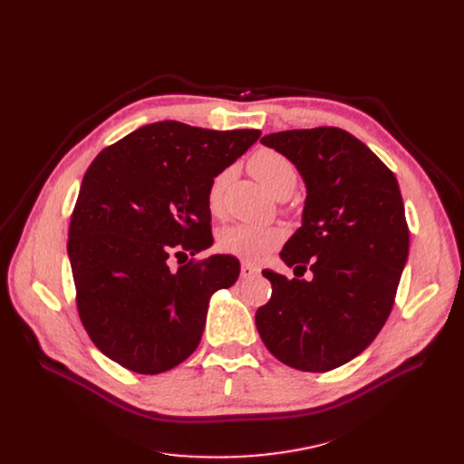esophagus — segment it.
Wrapping results in <instances>:
<instances>
[{"instance_id": "esophagus-1", "label": "esophagus", "mask_w": 464, "mask_h": 464, "mask_svg": "<svg viewBox=\"0 0 464 464\" xmlns=\"http://www.w3.org/2000/svg\"><path fill=\"white\" fill-rule=\"evenodd\" d=\"M259 275V266L252 265V263H242L240 266V276L242 278H254Z\"/></svg>"}]
</instances>
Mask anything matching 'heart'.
<instances>
[{
  "label": "heart",
  "mask_w": 464,
  "mask_h": 464,
  "mask_svg": "<svg viewBox=\"0 0 464 464\" xmlns=\"http://www.w3.org/2000/svg\"><path fill=\"white\" fill-rule=\"evenodd\" d=\"M250 173L276 198H287L297 182V169L284 154L263 149L248 161ZM231 179V170H222L208 186V207L214 214L222 212L224 191ZM285 240V229L280 226L261 224H233L222 229L218 237V246L222 252L245 261H261L276 250Z\"/></svg>",
  "instance_id": "obj_1"
}]
</instances>
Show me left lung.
<instances>
[{
  "instance_id": "1",
  "label": "left lung",
  "mask_w": 464,
  "mask_h": 464,
  "mask_svg": "<svg viewBox=\"0 0 464 464\" xmlns=\"http://www.w3.org/2000/svg\"><path fill=\"white\" fill-rule=\"evenodd\" d=\"M261 142L291 160L306 186L303 224L280 257L310 280L273 271L271 301L256 312L259 336L276 359L327 372L367 348L393 308L410 233L395 175L352 133L289 130Z\"/></svg>"
}]
</instances>
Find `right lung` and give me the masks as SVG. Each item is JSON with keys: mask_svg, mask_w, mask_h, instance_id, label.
I'll return each instance as SVG.
<instances>
[{"mask_svg": "<svg viewBox=\"0 0 464 464\" xmlns=\"http://www.w3.org/2000/svg\"><path fill=\"white\" fill-rule=\"evenodd\" d=\"M259 135L165 120L114 142L88 167L67 254L81 322L124 369L160 374L199 346L208 301L237 282L238 259L216 254L179 271L167 261L212 246L208 186Z\"/></svg>", "mask_w": 464, "mask_h": 464, "instance_id": "add662e5", "label": "right lung"}]
</instances>
